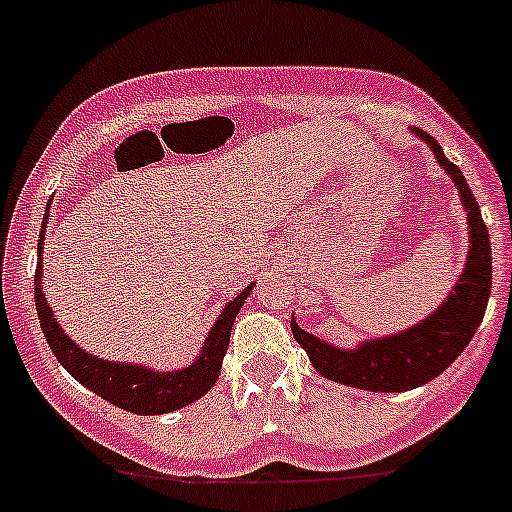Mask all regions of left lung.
I'll use <instances>...</instances> for the list:
<instances>
[{
    "label": "left lung",
    "mask_w": 512,
    "mask_h": 512,
    "mask_svg": "<svg viewBox=\"0 0 512 512\" xmlns=\"http://www.w3.org/2000/svg\"><path fill=\"white\" fill-rule=\"evenodd\" d=\"M411 133L428 143L437 165L457 187L469 226V252L447 299L428 318L401 333L362 340L355 347H338L301 330L296 318H291V333L316 372L352 389L398 393L418 389L440 376L474 338L491 296V240L479 204L462 170L447 160L440 143L420 128H411Z\"/></svg>",
    "instance_id": "8db88e82"
}]
</instances>
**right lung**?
<instances>
[{
  "mask_svg": "<svg viewBox=\"0 0 512 512\" xmlns=\"http://www.w3.org/2000/svg\"><path fill=\"white\" fill-rule=\"evenodd\" d=\"M50 209V204H48ZM48 218V211H46ZM46 223L43 221L41 235H38V267H36V311L41 320V330L46 335L50 350L55 359L80 381L89 391H94L104 401L114 403L128 413L136 415H162L179 411L189 403L199 401L206 391L218 381L223 357H226L230 333H233L235 316L240 313L247 296H250L255 282L247 284L233 301L223 306L221 316L211 325L209 338L189 367L160 372V369L145 367L136 362H114V359H101L82 350L63 325L53 316V308L43 294V238H46Z\"/></svg>",
  "mask_w": 512,
  "mask_h": 512,
  "instance_id": "add662e5",
  "label": "right lung"
}]
</instances>
